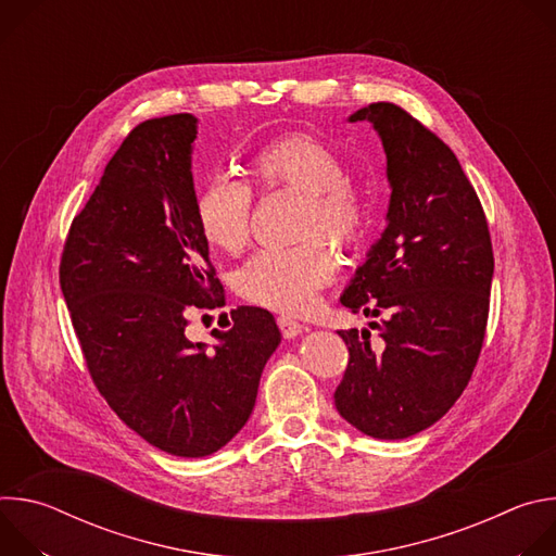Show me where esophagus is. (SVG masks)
<instances>
[{"instance_id":"34e87169","label":"esophagus","mask_w":556,"mask_h":556,"mask_svg":"<svg viewBox=\"0 0 556 556\" xmlns=\"http://www.w3.org/2000/svg\"><path fill=\"white\" fill-rule=\"evenodd\" d=\"M277 326H279V330H281V334H283L286 339H294L296 334H301L303 330H307L303 324L294 321L292 316H288V314H279V316H277Z\"/></svg>"}]
</instances>
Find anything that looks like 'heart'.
Instances as JSON below:
<instances>
[{"mask_svg": "<svg viewBox=\"0 0 556 556\" xmlns=\"http://www.w3.org/2000/svg\"><path fill=\"white\" fill-rule=\"evenodd\" d=\"M251 185L262 193L292 191L303 200L301 232L312 240L296 247L260 249L235 273L242 299L286 314L303 312L316 290L337 273L332 242L354 249L371 226V202L352 185L343 157L305 134H290L260 147L247 163ZM195 222L204 240L224 251L240 253L251 237L253 191L247 182L213 176L195 193Z\"/></svg>", "mask_w": 556, "mask_h": 556, "instance_id": "obj_1", "label": "heart"}]
</instances>
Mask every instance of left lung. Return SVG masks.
Listing matches in <instances>:
<instances>
[{
    "label": "left lung",
    "instance_id": "8db88e82",
    "mask_svg": "<svg viewBox=\"0 0 556 556\" xmlns=\"http://www.w3.org/2000/svg\"><path fill=\"white\" fill-rule=\"evenodd\" d=\"M382 138L391 202L387 228L341 303L382 316L369 330H339L348 367L337 412L378 440H403L438 422L478 365L491 305L489 219L451 147L395 103L350 116Z\"/></svg>",
    "mask_w": 556,
    "mask_h": 556
}]
</instances>
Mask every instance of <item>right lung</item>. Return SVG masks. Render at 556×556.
Here are the masks:
<instances>
[{
	"label": "right lung",
	"mask_w": 556,
	"mask_h": 556,
	"mask_svg": "<svg viewBox=\"0 0 556 556\" xmlns=\"http://www.w3.org/2000/svg\"><path fill=\"white\" fill-rule=\"evenodd\" d=\"M193 114L136 125L67 230L59 283L88 371L112 412L178 457L222 448L253 414L281 332L264 307L230 309L215 348L191 343L189 314L224 288L195 222Z\"/></svg>",
	"instance_id": "1"
}]
</instances>
